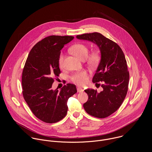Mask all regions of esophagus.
<instances>
[{
  "label": "esophagus",
  "mask_w": 152,
  "mask_h": 152,
  "mask_svg": "<svg viewBox=\"0 0 152 152\" xmlns=\"http://www.w3.org/2000/svg\"><path fill=\"white\" fill-rule=\"evenodd\" d=\"M77 91H78V92H83L84 91V90L81 88L77 87Z\"/></svg>",
  "instance_id": "obj_1"
}]
</instances>
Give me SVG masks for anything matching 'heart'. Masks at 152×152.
Listing matches in <instances>:
<instances>
[{
    "label": "heart",
    "mask_w": 152,
    "mask_h": 152,
    "mask_svg": "<svg viewBox=\"0 0 152 152\" xmlns=\"http://www.w3.org/2000/svg\"><path fill=\"white\" fill-rule=\"evenodd\" d=\"M71 51L81 60H85L88 56L89 49L86 45L79 43L75 44L71 47ZM64 53H61L58 58V64L61 68L64 65ZM101 60V55L99 51H95L91 53L88 60V63L91 66L98 65ZM88 75L86 71H82L73 74L71 81L79 86H83L87 84L88 81Z\"/></svg>",
    "instance_id": "heart-1"
}]
</instances>
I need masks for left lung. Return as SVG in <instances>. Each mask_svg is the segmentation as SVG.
<instances>
[{
	"mask_svg": "<svg viewBox=\"0 0 152 152\" xmlns=\"http://www.w3.org/2000/svg\"><path fill=\"white\" fill-rule=\"evenodd\" d=\"M76 37L96 44L101 52V60L92 82H101L103 90L100 92L92 89L85 90L88 99L83 107L91 116L108 117L121 107L128 92L129 74L125 55L117 44L101 33H86Z\"/></svg>",
	"mask_w": 152,
	"mask_h": 152,
	"instance_id": "8db88e82",
	"label": "left lung"
}]
</instances>
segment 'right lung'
Here are the masks:
<instances>
[{
	"label": "right lung",
	"instance_id": "right-lung-1",
	"mask_svg": "<svg viewBox=\"0 0 152 152\" xmlns=\"http://www.w3.org/2000/svg\"><path fill=\"white\" fill-rule=\"evenodd\" d=\"M73 36H50L36 44L30 51L22 73L23 95L26 103L39 119L56 123L67 113V101L77 91L67 84L59 91L51 89L54 77H58V58L64 45Z\"/></svg>",
	"mask_w": 152,
	"mask_h": 152
}]
</instances>
